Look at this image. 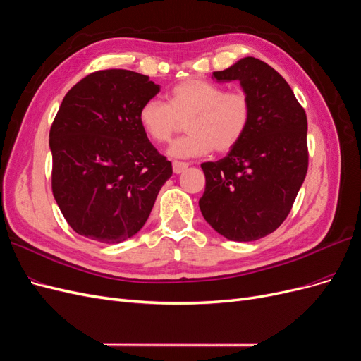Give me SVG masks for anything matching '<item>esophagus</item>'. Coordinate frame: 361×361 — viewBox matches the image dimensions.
Here are the masks:
<instances>
[{
    "label": "esophagus",
    "mask_w": 361,
    "mask_h": 361,
    "mask_svg": "<svg viewBox=\"0 0 361 361\" xmlns=\"http://www.w3.org/2000/svg\"><path fill=\"white\" fill-rule=\"evenodd\" d=\"M187 169H188V162H180V161H174L173 162V171L176 173V174L185 171Z\"/></svg>",
    "instance_id": "34e87169"
}]
</instances>
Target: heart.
<instances>
[{
  "label": "heart",
  "instance_id": "heart-1",
  "mask_svg": "<svg viewBox=\"0 0 361 361\" xmlns=\"http://www.w3.org/2000/svg\"><path fill=\"white\" fill-rule=\"evenodd\" d=\"M253 105L243 90L227 92L221 84L191 78L174 85L167 104L149 99L138 111V123L154 143L162 145L187 120V133L170 146L174 158L207 155L214 149L231 152L248 130Z\"/></svg>",
  "mask_w": 361,
  "mask_h": 361
}]
</instances>
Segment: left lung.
<instances>
[{
  "label": "left lung",
  "instance_id": "obj_1",
  "mask_svg": "<svg viewBox=\"0 0 361 361\" xmlns=\"http://www.w3.org/2000/svg\"><path fill=\"white\" fill-rule=\"evenodd\" d=\"M239 81L253 105L244 138L227 157L203 162L204 220L231 241L250 243L279 228L309 167L307 117L285 78L255 57L212 73Z\"/></svg>",
  "mask_w": 361,
  "mask_h": 361
}]
</instances>
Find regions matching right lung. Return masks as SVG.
<instances>
[{
    "label": "right lung",
    "instance_id": "add662e5",
    "mask_svg": "<svg viewBox=\"0 0 361 361\" xmlns=\"http://www.w3.org/2000/svg\"><path fill=\"white\" fill-rule=\"evenodd\" d=\"M158 92L146 75L106 69L64 96L49 130L52 194L78 235L118 244L147 221L173 173L138 123L141 105Z\"/></svg>",
    "mask_w": 361,
    "mask_h": 361
}]
</instances>
